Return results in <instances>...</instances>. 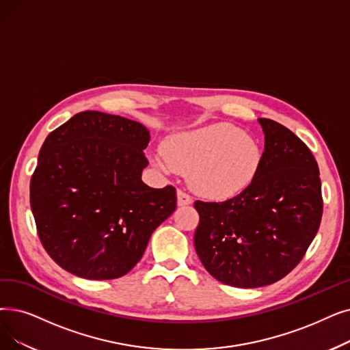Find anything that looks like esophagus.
Wrapping results in <instances>:
<instances>
[{
    "label": "esophagus",
    "instance_id": "34e87169",
    "mask_svg": "<svg viewBox=\"0 0 350 350\" xmlns=\"http://www.w3.org/2000/svg\"><path fill=\"white\" fill-rule=\"evenodd\" d=\"M191 203H193V200H191V197L187 193L181 191V190L177 191V206H180V207L181 206H189Z\"/></svg>",
    "mask_w": 350,
    "mask_h": 350
}]
</instances>
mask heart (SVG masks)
Here are the masks:
<instances>
[{"instance_id":"obj_1","label":"heart","mask_w":350,"mask_h":350,"mask_svg":"<svg viewBox=\"0 0 350 350\" xmlns=\"http://www.w3.org/2000/svg\"><path fill=\"white\" fill-rule=\"evenodd\" d=\"M161 170L187 173L190 187L211 200H229L247 190L263 165L260 143L230 123L174 133L163 143Z\"/></svg>"}]
</instances>
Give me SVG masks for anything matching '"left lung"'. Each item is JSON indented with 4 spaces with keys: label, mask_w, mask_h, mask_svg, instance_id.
<instances>
[{
    "label": "left lung",
    "mask_w": 350,
    "mask_h": 350,
    "mask_svg": "<svg viewBox=\"0 0 350 350\" xmlns=\"http://www.w3.org/2000/svg\"><path fill=\"white\" fill-rule=\"evenodd\" d=\"M257 121L265 151L254 183L230 200L194 203L197 256L213 278L241 288L271 284L292 271L323 213L319 167L308 146L276 121Z\"/></svg>",
    "instance_id": "1"
}]
</instances>
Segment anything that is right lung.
<instances>
[{
    "label": "right lung",
    "mask_w": 350,
    "mask_h": 350,
    "mask_svg": "<svg viewBox=\"0 0 350 350\" xmlns=\"http://www.w3.org/2000/svg\"><path fill=\"white\" fill-rule=\"evenodd\" d=\"M150 131L100 111L71 117L45 139L29 185L44 249L88 280L124 276L139 263L151 233L176 210V189L142 180Z\"/></svg>",
    "instance_id": "add662e5"
}]
</instances>
